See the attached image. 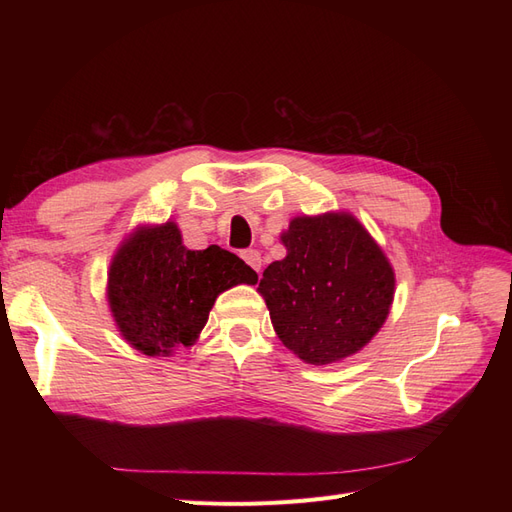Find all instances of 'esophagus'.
Returning a JSON list of instances; mask_svg holds the SVG:
<instances>
[{
	"label": "esophagus",
	"mask_w": 512,
	"mask_h": 512,
	"mask_svg": "<svg viewBox=\"0 0 512 512\" xmlns=\"http://www.w3.org/2000/svg\"><path fill=\"white\" fill-rule=\"evenodd\" d=\"M241 258L247 262V265H250L254 271H260V267H262V258H260V252L258 250H245L243 254H241Z\"/></svg>",
	"instance_id": "34e87169"
}]
</instances>
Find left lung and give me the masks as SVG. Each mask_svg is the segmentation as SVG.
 Returning a JSON list of instances; mask_svg holds the SVG:
<instances>
[{"label": "left lung", "mask_w": 512, "mask_h": 512, "mask_svg": "<svg viewBox=\"0 0 512 512\" xmlns=\"http://www.w3.org/2000/svg\"><path fill=\"white\" fill-rule=\"evenodd\" d=\"M286 256L262 273L260 297L282 344L309 365L363 350L389 318L395 271L348 211L297 215L280 235Z\"/></svg>", "instance_id": "8db88e82"}]
</instances>
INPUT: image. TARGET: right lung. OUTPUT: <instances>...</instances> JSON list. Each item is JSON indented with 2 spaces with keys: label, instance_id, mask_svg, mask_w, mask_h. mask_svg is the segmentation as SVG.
Listing matches in <instances>:
<instances>
[{
  "label": "right lung",
  "instance_id": "obj_1",
  "mask_svg": "<svg viewBox=\"0 0 512 512\" xmlns=\"http://www.w3.org/2000/svg\"><path fill=\"white\" fill-rule=\"evenodd\" d=\"M256 282V271L220 245L188 250L179 226L168 220L136 226L121 241L108 267L106 301L134 350L173 356L196 344L224 290Z\"/></svg>",
  "mask_w": 512,
  "mask_h": 512
}]
</instances>
